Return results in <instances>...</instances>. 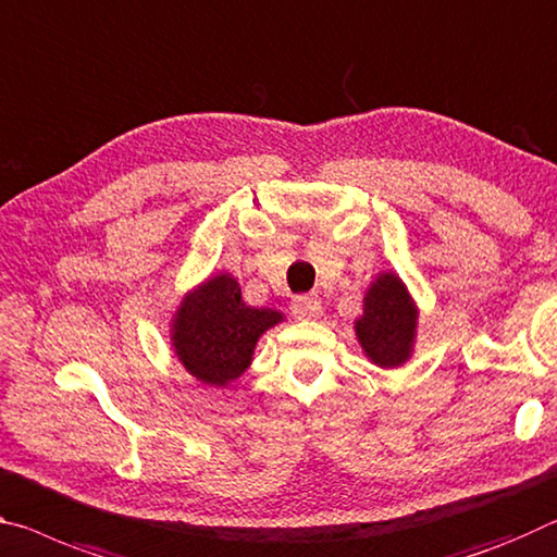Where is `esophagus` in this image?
Listing matches in <instances>:
<instances>
[{"mask_svg":"<svg viewBox=\"0 0 557 557\" xmlns=\"http://www.w3.org/2000/svg\"><path fill=\"white\" fill-rule=\"evenodd\" d=\"M293 314L297 320H314L322 314V302L312 295H299L293 302Z\"/></svg>","mask_w":557,"mask_h":557,"instance_id":"34e87169","label":"esophagus"}]
</instances>
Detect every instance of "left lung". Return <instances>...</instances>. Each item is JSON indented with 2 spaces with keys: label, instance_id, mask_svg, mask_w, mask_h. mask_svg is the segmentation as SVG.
Segmentation results:
<instances>
[{
  "label": "left lung",
  "instance_id": "left-lung-1",
  "mask_svg": "<svg viewBox=\"0 0 557 557\" xmlns=\"http://www.w3.org/2000/svg\"><path fill=\"white\" fill-rule=\"evenodd\" d=\"M417 326V310L399 277L382 275L364 297V317L357 322V337L367 357L379 367L406 361Z\"/></svg>",
  "mask_w": 557,
  "mask_h": 557
}]
</instances>
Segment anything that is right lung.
I'll return each mask as SVG.
<instances>
[{
	"label": "right lung",
	"mask_w": 557,
	"mask_h": 557,
	"mask_svg": "<svg viewBox=\"0 0 557 557\" xmlns=\"http://www.w3.org/2000/svg\"><path fill=\"white\" fill-rule=\"evenodd\" d=\"M280 320L275 310L247 307L240 285L231 275H218L181 305L173 332L175 351L200 382L225 386L245 372L258 337Z\"/></svg>",
	"instance_id": "1"
}]
</instances>
